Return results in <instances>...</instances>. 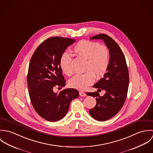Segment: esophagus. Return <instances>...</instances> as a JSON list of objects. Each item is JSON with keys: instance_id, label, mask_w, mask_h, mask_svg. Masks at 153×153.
I'll list each match as a JSON object with an SVG mask.
<instances>
[{"instance_id": "esophagus-1", "label": "esophagus", "mask_w": 153, "mask_h": 153, "mask_svg": "<svg viewBox=\"0 0 153 153\" xmlns=\"http://www.w3.org/2000/svg\"><path fill=\"white\" fill-rule=\"evenodd\" d=\"M79 95H80L81 97H86V96H87V94H86L85 92H82V91H80V92H79Z\"/></svg>"}]
</instances>
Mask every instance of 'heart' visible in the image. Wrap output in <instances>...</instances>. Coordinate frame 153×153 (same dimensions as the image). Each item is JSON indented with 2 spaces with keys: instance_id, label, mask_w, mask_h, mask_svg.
Segmentation results:
<instances>
[{
  "instance_id": "heart-1",
  "label": "heart",
  "mask_w": 153,
  "mask_h": 153,
  "mask_svg": "<svg viewBox=\"0 0 153 153\" xmlns=\"http://www.w3.org/2000/svg\"><path fill=\"white\" fill-rule=\"evenodd\" d=\"M74 52L87 59L83 74H77L69 80V87L79 90H84L95 81V76L97 78L103 76L109 65V52L104 46L98 42L83 40L76 44ZM71 56L67 52H64L59 59V66L63 73L66 75L72 74Z\"/></svg>"
}]
</instances>
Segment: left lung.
Here are the masks:
<instances>
[{"label": "left lung", "mask_w": 153, "mask_h": 153, "mask_svg": "<svg viewBox=\"0 0 153 153\" xmlns=\"http://www.w3.org/2000/svg\"><path fill=\"white\" fill-rule=\"evenodd\" d=\"M90 39L102 40L109 49L110 61L107 72L93 85L98 90H104L105 94L102 97L97 91L87 94L95 98L97 101L89 114L98 121H104L115 116L123 107L128 92L129 74L124 53L112 38L101 33Z\"/></svg>", "instance_id": "8db88e82"}]
</instances>
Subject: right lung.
I'll return each instance as SVG.
<instances>
[{
  "label": "right lung",
  "mask_w": 153,
  "mask_h": 153,
  "mask_svg": "<svg viewBox=\"0 0 153 153\" xmlns=\"http://www.w3.org/2000/svg\"><path fill=\"white\" fill-rule=\"evenodd\" d=\"M75 41L58 36L49 38L37 48L30 59L27 76L30 99L36 112L47 121L54 122L64 118L71 101L79 96L74 88L59 93L53 90L55 87L65 85L59 59Z\"/></svg>",
  "instance_id": "1"
}]
</instances>
